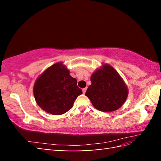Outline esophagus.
Wrapping results in <instances>:
<instances>
[{"label": "esophagus", "mask_w": 161, "mask_h": 161, "mask_svg": "<svg viewBox=\"0 0 161 161\" xmlns=\"http://www.w3.org/2000/svg\"><path fill=\"white\" fill-rule=\"evenodd\" d=\"M86 88H84V89H82L83 94H85V93H86Z\"/></svg>", "instance_id": "1"}]
</instances>
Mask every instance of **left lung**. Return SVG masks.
<instances>
[{"label": "left lung", "instance_id": "obj_1", "mask_svg": "<svg viewBox=\"0 0 161 161\" xmlns=\"http://www.w3.org/2000/svg\"><path fill=\"white\" fill-rule=\"evenodd\" d=\"M91 81L85 95L97 109L110 112L124 104L128 96V89L114 68L104 64L92 75Z\"/></svg>", "mask_w": 161, "mask_h": 161}]
</instances>
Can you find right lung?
<instances>
[{
	"label": "right lung",
	"mask_w": 161,
	"mask_h": 161,
	"mask_svg": "<svg viewBox=\"0 0 161 161\" xmlns=\"http://www.w3.org/2000/svg\"><path fill=\"white\" fill-rule=\"evenodd\" d=\"M77 80L60 62L52 65L35 81L33 93L40 108L53 115H60L72 108L82 91Z\"/></svg>",
	"instance_id": "add662e5"
}]
</instances>
